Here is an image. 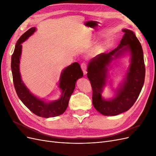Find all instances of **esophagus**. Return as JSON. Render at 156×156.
Instances as JSON below:
<instances>
[{"instance_id": "1", "label": "esophagus", "mask_w": 156, "mask_h": 156, "mask_svg": "<svg viewBox=\"0 0 156 156\" xmlns=\"http://www.w3.org/2000/svg\"><path fill=\"white\" fill-rule=\"evenodd\" d=\"M81 69L83 70V72L84 75H86L87 74V64L84 62H83L81 64Z\"/></svg>"}]
</instances>
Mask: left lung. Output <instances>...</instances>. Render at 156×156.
Here are the masks:
<instances>
[{"label": "left lung", "mask_w": 156, "mask_h": 156, "mask_svg": "<svg viewBox=\"0 0 156 156\" xmlns=\"http://www.w3.org/2000/svg\"><path fill=\"white\" fill-rule=\"evenodd\" d=\"M124 34L116 49L108 53H102L93 58L87 66V77L90 81L92 103L96 109L105 116H116L128 111L133 105L143 88L145 66L142 46L135 33L124 29ZM129 55L130 65L125 78L115 90L111 98L102 95L103 89L112 82L108 80V69L115 61Z\"/></svg>", "instance_id": "8db88e82"}]
</instances>
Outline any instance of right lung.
<instances>
[{
    "instance_id": "right-lung-1",
    "label": "right lung",
    "mask_w": 156,
    "mask_h": 156,
    "mask_svg": "<svg viewBox=\"0 0 156 156\" xmlns=\"http://www.w3.org/2000/svg\"><path fill=\"white\" fill-rule=\"evenodd\" d=\"M36 30V27L30 28L17 41L11 61L13 84L19 98L34 114L43 118L55 117L63 114L66 110L70 96L75 90V84L79 79L83 77V73L77 62H73L66 67L60 73L58 84L61 91L60 96L56 100L46 101L32 93L23 81L20 64L22 44L29 39Z\"/></svg>"
}]
</instances>
